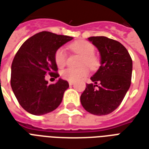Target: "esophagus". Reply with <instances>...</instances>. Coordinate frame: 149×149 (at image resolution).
<instances>
[{
	"instance_id": "1",
	"label": "esophagus",
	"mask_w": 149,
	"mask_h": 149,
	"mask_svg": "<svg viewBox=\"0 0 149 149\" xmlns=\"http://www.w3.org/2000/svg\"><path fill=\"white\" fill-rule=\"evenodd\" d=\"M73 84H74V83H73L72 81H68V84H69V85H72Z\"/></svg>"
}]
</instances>
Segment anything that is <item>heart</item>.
Segmentation results:
<instances>
[{"mask_svg":"<svg viewBox=\"0 0 149 149\" xmlns=\"http://www.w3.org/2000/svg\"><path fill=\"white\" fill-rule=\"evenodd\" d=\"M69 49L76 53L82 56L81 65H87L90 68H94L98 65V60L94 55L93 45L86 40H77L72 43ZM56 65L58 68H63L66 64V53L63 49H57L54 55ZM88 74V69L86 67H81L78 69L66 68L61 72V77L65 80L76 82L86 77Z\"/></svg>","mask_w":149,"mask_h":149,"instance_id":"heart-1","label":"heart"}]
</instances>
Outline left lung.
Returning a JSON list of instances; mask_svg holds the SVG:
<instances>
[{
  "mask_svg": "<svg viewBox=\"0 0 149 149\" xmlns=\"http://www.w3.org/2000/svg\"><path fill=\"white\" fill-rule=\"evenodd\" d=\"M88 41L98 49L100 66L90 78L81 96L87 112L97 116L109 114L120 104L131 84L132 61L120 43L106 37H91Z\"/></svg>",
  "mask_w": 149,
  "mask_h": 149,
  "instance_id": "obj_1",
  "label": "left lung"
}]
</instances>
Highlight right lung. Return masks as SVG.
Returning <instances> with one entry per match:
<instances>
[{
	"mask_svg": "<svg viewBox=\"0 0 149 149\" xmlns=\"http://www.w3.org/2000/svg\"><path fill=\"white\" fill-rule=\"evenodd\" d=\"M73 37L41 32L25 40L17 52L11 66V87L25 111L40 116L55 110L61 104L68 81L59 78L49 84L45 74L59 77L54 55Z\"/></svg>",
	"mask_w": 149,
	"mask_h": 149,
	"instance_id": "add662e5",
	"label": "right lung"
}]
</instances>
